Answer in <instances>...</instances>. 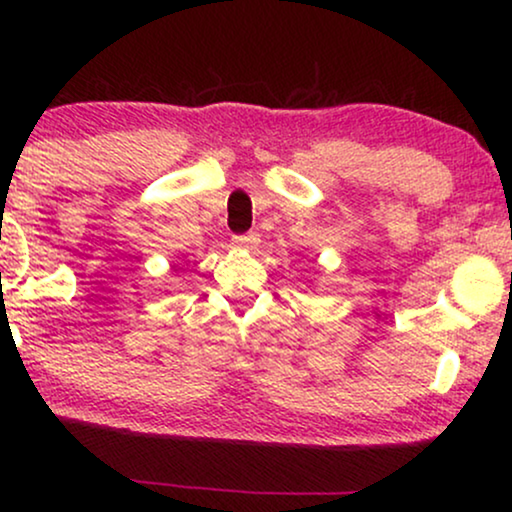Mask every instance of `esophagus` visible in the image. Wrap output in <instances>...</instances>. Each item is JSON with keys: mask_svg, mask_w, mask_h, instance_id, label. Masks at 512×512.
<instances>
[{"mask_svg": "<svg viewBox=\"0 0 512 512\" xmlns=\"http://www.w3.org/2000/svg\"><path fill=\"white\" fill-rule=\"evenodd\" d=\"M258 242H261V240H258L256 233H247V235L233 237V244H235L237 249H254Z\"/></svg>", "mask_w": 512, "mask_h": 512, "instance_id": "34e87169", "label": "esophagus"}]
</instances>
